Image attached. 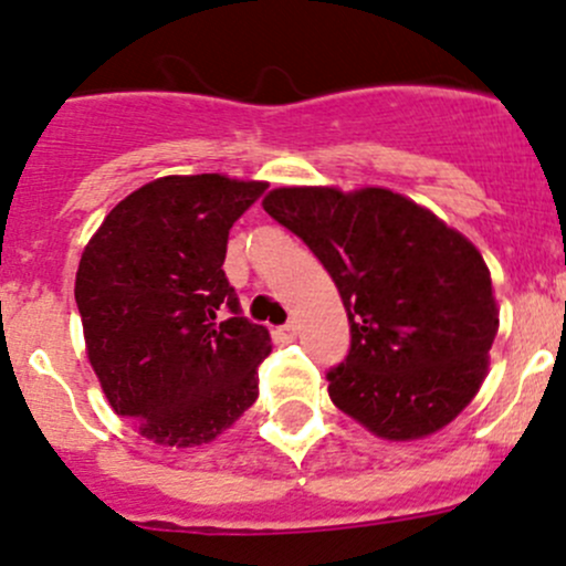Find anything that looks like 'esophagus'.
Returning a JSON list of instances; mask_svg holds the SVG:
<instances>
[{"label":"esophagus","mask_w":566,"mask_h":566,"mask_svg":"<svg viewBox=\"0 0 566 566\" xmlns=\"http://www.w3.org/2000/svg\"><path fill=\"white\" fill-rule=\"evenodd\" d=\"M273 335H276V338L282 340V344H290V340H295V335H297L295 322H287V325L276 327V331H273Z\"/></svg>","instance_id":"1"}]
</instances>
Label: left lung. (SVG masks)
I'll return each mask as SVG.
<instances>
[{
	"instance_id": "8db88e82",
	"label": "left lung",
	"mask_w": 566,
	"mask_h": 566,
	"mask_svg": "<svg viewBox=\"0 0 566 566\" xmlns=\"http://www.w3.org/2000/svg\"><path fill=\"white\" fill-rule=\"evenodd\" d=\"M263 209L331 273L352 346L331 400L378 438L438 432L473 400L500 316L481 252L400 192L279 188Z\"/></svg>"
}]
</instances>
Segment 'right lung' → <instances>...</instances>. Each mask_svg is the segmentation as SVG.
Segmentation results:
<instances>
[{
  "label": "right lung",
  "instance_id": "obj_1",
  "mask_svg": "<svg viewBox=\"0 0 566 566\" xmlns=\"http://www.w3.org/2000/svg\"><path fill=\"white\" fill-rule=\"evenodd\" d=\"M265 182L160 177L104 217L74 301L88 359L117 416L164 446H201L258 400L271 335L241 314L228 233Z\"/></svg>",
  "mask_w": 566,
  "mask_h": 566
}]
</instances>
